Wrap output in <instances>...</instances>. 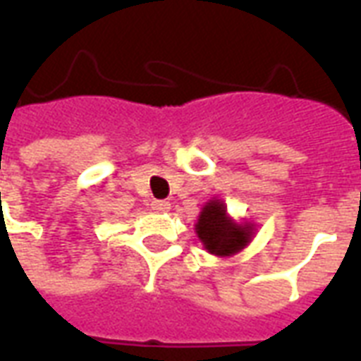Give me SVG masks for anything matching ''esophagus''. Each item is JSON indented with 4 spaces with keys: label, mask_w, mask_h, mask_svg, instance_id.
Returning a JSON list of instances; mask_svg holds the SVG:
<instances>
[{
    "label": "esophagus",
    "mask_w": 361,
    "mask_h": 361,
    "mask_svg": "<svg viewBox=\"0 0 361 361\" xmlns=\"http://www.w3.org/2000/svg\"><path fill=\"white\" fill-rule=\"evenodd\" d=\"M151 208L155 212H159V214H164V212L170 210V202L169 200H153V202H151Z\"/></svg>",
    "instance_id": "34e87169"
}]
</instances>
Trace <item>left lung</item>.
Returning a JSON list of instances; mask_svg holds the SVG:
<instances>
[{
	"label": "left lung",
	"instance_id": "obj_1",
	"mask_svg": "<svg viewBox=\"0 0 361 361\" xmlns=\"http://www.w3.org/2000/svg\"><path fill=\"white\" fill-rule=\"evenodd\" d=\"M197 235L210 254L231 255L236 254L250 242L252 225L233 224L225 216L224 202L212 200L199 216Z\"/></svg>",
	"mask_w": 361,
	"mask_h": 361
}]
</instances>
